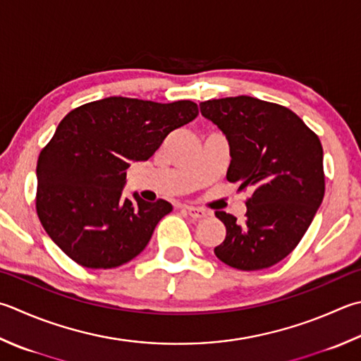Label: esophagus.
Listing matches in <instances>:
<instances>
[{
  "instance_id": "1",
  "label": "esophagus",
  "mask_w": 361,
  "mask_h": 361,
  "mask_svg": "<svg viewBox=\"0 0 361 361\" xmlns=\"http://www.w3.org/2000/svg\"><path fill=\"white\" fill-rule=\"evenodd\" d=\"M185 212L192 216V219H204V216H207V210L200 209V207H193V206H185Z\"/></svg>"
}]
</instances>
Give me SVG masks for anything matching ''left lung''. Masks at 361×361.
Masks as SVG:
<instances>
[{
	"label": "left lung",
	"mask_w": 361,
	"mask_h": 361,
	"mask_svg": "<svg viewBox=\"0 0 361 361\" xmlns=\"http://www.w3.org/2000/svg\"><path fill=\"white\" fill-rule=\"evenodd\" d=\"M200 110L228 140L226 179L251 192L243 223L215 212L226 237L214 253L239 270L271 267L297 247L322 204L321 141L295 113L255 97L201 102Z\"/></svg>",
	"instance_id": "obj_1"
}]
</instances>
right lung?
I'll return each instance as SVG.
<instances>
[{
  "instance_id": "add662e5",
  "label": "right lung",
  "mask_w": 361,
  "mask_h": 361,
  "mask_svg": "<svg viewBox=\"0 0 361 361\" xmlns=\"http://www.w3.org/2000/svg\"><path fill=\"white\" fill-rule=\"evenodd\" d=\"M198 116L192 100L157 104L106 97L72 110L39 155V220L77 264L113 269L132 261L173 210L165 200L124 196L127 169L151 159L169 133Z\"/></svg>"
}]
</instances>
